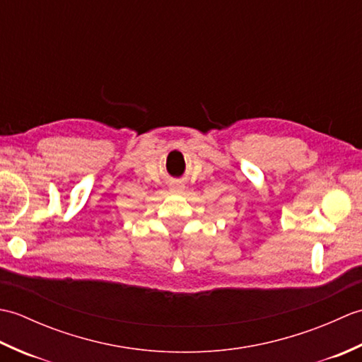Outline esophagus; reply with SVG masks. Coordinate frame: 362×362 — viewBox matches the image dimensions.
<instances>
[{"instance_id": "obj_1", "label": "esophagus", "mask_w": 362, "mask_h": 362, "mask_svg": "<svg viewBox=\"0 0 362 362\" xmlns=\"http://www.w3.org/2000/svg\"><path fill=\"white\" fill-rule=\"evenodd\" d=\"M183 188H185V185L180 180H173L171 185H169V189L174 191V193H180V191H183Z\"/></svg>"}]
</instances>
